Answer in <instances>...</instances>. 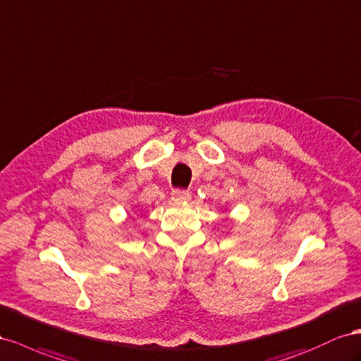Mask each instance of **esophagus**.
<instances>
[{"instance_id":"1","label":"esophagus","mask_w":361,"mask_h":361,"mask_svg":"<svg viewBox=\"0 0 361 361\" xmlns=\"http://www.w3.org/2000/svg\"><path fill=\"white\" fill-rule=\"evenodd\" d=\"M172 200L175 201H189L190 200V192L184 189H173L172 190Z\"/></svg>"}]
</instances>
